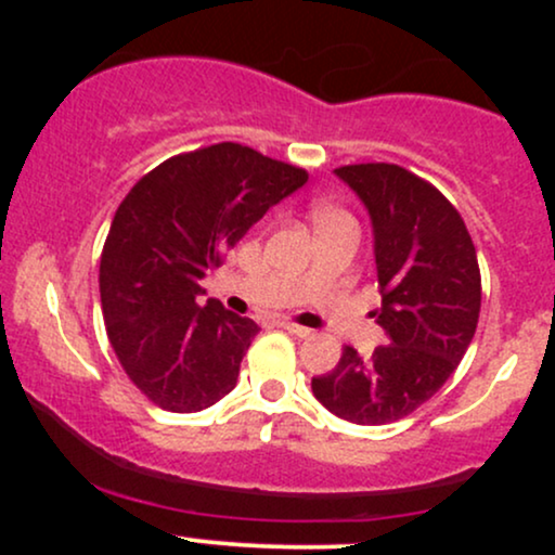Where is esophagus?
<instances>
[{
	"label": "esophagus",
	"instance_id": "1",
	"mask_svg": "<svg viewBox=\"0 0 555 555\" xmlns=\"http://www.w3.org/2000/svg\"><path fill=\"white\" fill-rule=\"evenodd\" d=\"M282 328H286V331H289V334H295V336H299V339H308V336H310V334H313V331H310V328L299 326V323H292V321H282Z\"/></svg>",
	"mask_w": 555,
	"mask_h": 555
}]
</instances>
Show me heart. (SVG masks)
<instances>
[{"label":"heart","instance_id":"obj_1","mask_svg":"<svg viewBox=\"0 0 555 555\" xmlns=\"http://www.w3.org/2000/svg\"><path fill=\"white\" fill-rule=\"evenodd\" d=\"M328 214H334V211H331V208H326V206L315 208V219H321V216H328Z\"/></svg>","mask_w":555,"mask_h":555}]
</instances>
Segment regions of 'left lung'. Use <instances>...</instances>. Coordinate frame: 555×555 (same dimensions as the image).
Masks as SVG:
<instances>
[{
  "mask_svg": "<svg viewBox=\"0 0 555 555\" xmlns=\"http://www.w3.org/2000/svg\"><path fill=\"white\" fill-rule=\"evenodd\" d=\"M365 203L375 234L388 341L371 358L344 347L339 365L313 378L315 399L354 425L412 415L441 388L473 341L480 318V266L460 211L441 190L399 164L334 169Z\"/></svg>",
  "mask_w": 555,
  "mask_h": 555,
  "instance_id": "1",
  "label": "left lung"
}]
</instances>
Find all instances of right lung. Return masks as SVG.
I'll use <instances>...</instances> for the list:
<instances>
[{
    "instance_id": "add662e5",
    "label": "right lung",
    "mask_w": 555,
    "mask_h": 555,
    "mask_svg": "<svg viewBox=\"0 0 555 555\" xmlns=\"http://www.w3.org/2000/svg\"><path fill=\"white\" fill-rule=\"evenodd\" d=\"M308 171L240 143L171 156L132 184L99 266L106 336L127 378L167 412H201L237 386L258 323L219 299L201 305V279Z\"/></svg>"
}]
</instances>
